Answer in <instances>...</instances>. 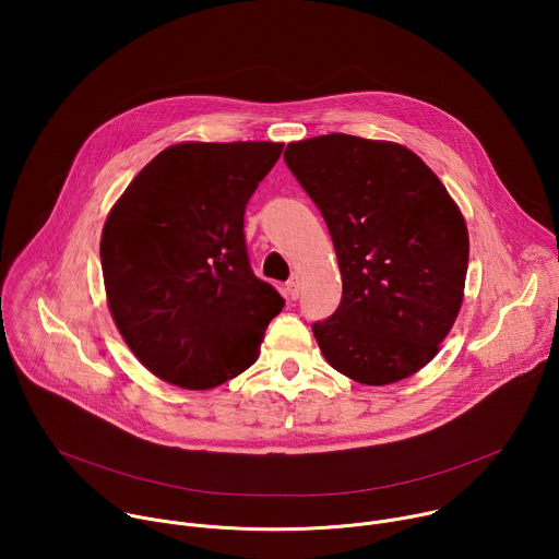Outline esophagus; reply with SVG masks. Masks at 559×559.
<instances>
[{
    "instance_id": "esophagus-1",
    "label": "esophagus",
    "mask_w": 559,
    "mask_h": 559,
    "mask_svg": "<svg viewBox=\"0 0 559 559\" xmlns=\"http://www.w3.org/2000/svg\"><path fill=\"white\" fill-rule=\"evenodd\" d=\"M285 296L292 298V300H296V298L300 296V281H298L296 276L287 281V285H285Z\"/></svg>"
}]
</instances>
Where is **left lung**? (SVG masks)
I'll list each match as a JSON object with an SVG mask.
<instances>
[{
  "label": "left lung",
  "mask_w": 559,
  "mask_h": 559,
  "mask_svg": "<svg viewBox=\"0 0 559 559\" xmlns=\"http://www.w3.org/2000/svg\"><path fill=\"white\" fill-rule=\"evenodd\" d=\"M283 156L321 210L343 276L338 309L311 328L325 360L373 386L416 373L464 296L457 205L418 154L391 141L334 132L289 143Z\"/></svg>",
  "instance_id": "left-lung-1"
}]
</instances>
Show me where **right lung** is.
Listing matches in <instances>:
<instances>
[{"label": "right lung", "mask_w": 559, "mask_h": 559, "mask_svg": "<svg viewBox=\"0 0 559 559\" xmlns=\"http://www.w3.org/2000/svg\"><path fill=\"white\" fill-rule=\"evenodd\" d=\"M283 143H179L158 152L110 210L102 270L115 325L143 367L212 389L259 358L285 300L252 267L250 197Z\"/></svg>", "instance_id": "right-lung-1"}]
</instances>
